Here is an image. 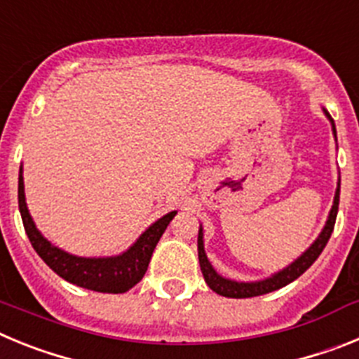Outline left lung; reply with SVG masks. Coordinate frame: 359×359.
Listing matches in <instances>:
<instances>
[{
    "label": "left lung",
    "instance_id": "obj_1",
    "mask_svg": "<svg viewBox=\"0 0 359 359\" xmlns=\"http://www.w3.org/2000/svg\"><path fill=\"white\" fill-rule=\"evenodd\" d=\"M325 116L331 120L332 126V133L336 136V128H334V120L331 118L327 111L323 109ZM338 205H340V180H338V189H336L334 194V201H332V208L329 212L327 223L323 226V230L320 231V236L316 237V241L311 244L309 248L302 253V255L298 257L297 261L291 262L290 266H286L284 269L277 271L271 277L264 278V280H257V282H237V280H230V278H224L217 273L214 269V266L210 264L208 261L207 253H205V244H203V228H199V236H198V255H199V266H201L203 277H205V282L208 284L212 291H215L221 297H228V298H250V297H259V294H266L271 293L275 290H280V287L287 286L290 282H293L294 278H298L300 275L309 268L313 262L318 259L320 253L323 252L325 248V244H327L329 237H331L332 230H334V223H336V214H338Z\"/></svg>",
    "mask_w": 359,
    "mask_h": 359
}]
</instances>
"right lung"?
Wrapping results in <instances>:
<instances>
[{
    "label": "right lung",
    "instance_id": "1",
    "mask_svg": "<svg viewBox=\"0 0 359 359\" xmlns=\"http://www.w3.org/2000/svg\"><path fill=\"white\" fill-rule=\"evenodd\" d=\"M18 201L21 219H23L25 231L37 255L43 259L59 277L72 282L75 286L84 290L98 291V293H126L136 286L144 278L147 266L158 241L163 236L165 228L169 226L176 210L169 212L156 223H152L147 230L142 233L131 248L115 257H77L65 250L57 248L44 239L43 233L36 228V223L28 212L27 201H25V183H23V167L19 169L18 183Z\"/></svg>",
    "mask_w": 359,
    "mask_h": 359
}]
</instances>
